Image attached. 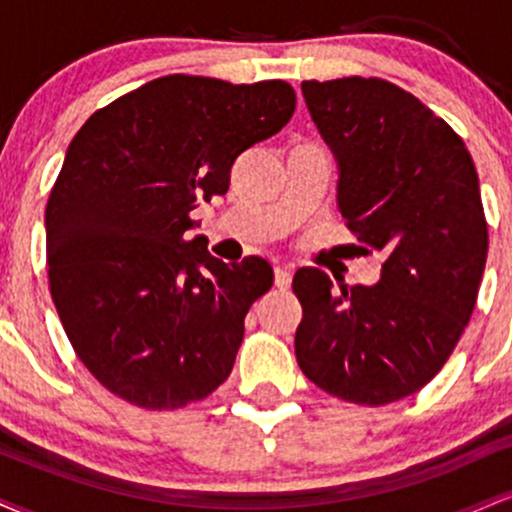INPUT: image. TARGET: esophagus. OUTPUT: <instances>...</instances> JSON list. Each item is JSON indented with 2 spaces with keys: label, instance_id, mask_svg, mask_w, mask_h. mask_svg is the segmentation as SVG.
<instances>
[{
  "label": "esophagus",
  "instance_id": "34e87169",
  "mask_svg": "<svg viewBox=\"0 0 512 512\" xmlns=\"http://www.w3.org/2000/svg\"><path fill=\"white\" fill-rule=\"evenodd\" d=\"M291 267H274L276 289H289L291 286Z\"/></svg>",
  "mask_w": 512,
  "mask_h": 512
}]
</instances>
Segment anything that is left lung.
<instances>
[{"mask_svg":"<svg viewBox=\"0 0 512 512\" xmlns=\"http://www.w3.org/2000/svg\"><path fill=\"white\" fill-rule=\"evenodd\" d=\"M301 91L337 161L346 226L385 264L378 284L339 289L322 269H298L296 358L320 390L380 407L436 378L472 317L489 252L479 175L448 122L390 81Z\"/></svg>","mask_w":512,"mask_h":512,"instance_id":"left-lung-1","label":"left lung"}]
</instances>
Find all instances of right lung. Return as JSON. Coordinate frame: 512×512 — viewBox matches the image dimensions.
Returning a JSON list of instances; mask_svg holds the SVG:
<instances>
[{"label":"right lung","mask_w":512,"mask_h":512,"mask_svg":"<svg viewBox=\"0 0 512 512\" xmlns=\"http://www.w3.org/2000/svg\"><path fill=\"white\" fill-rule=\"evenodd\" d=\"M286 81L161 76L76 132L45 209L50 293L76 356L144 409L197 402L231 375L250 305L272 289L262 257L223 262L197 199L226 195L236 158L291 120Z\"/></svg>","instance_id":"add662e5"}]
</instances>
